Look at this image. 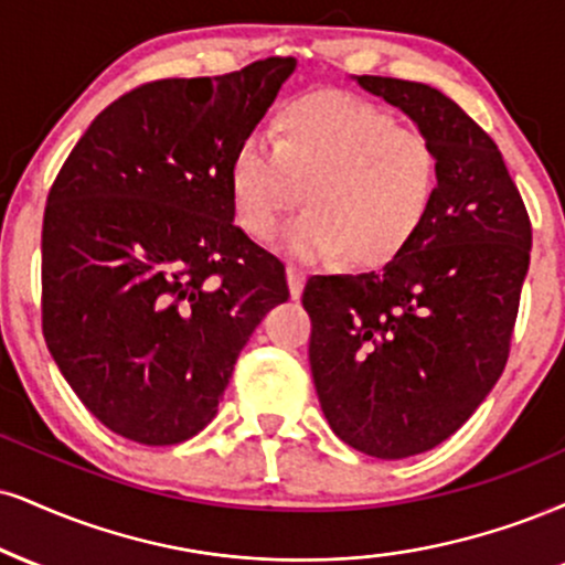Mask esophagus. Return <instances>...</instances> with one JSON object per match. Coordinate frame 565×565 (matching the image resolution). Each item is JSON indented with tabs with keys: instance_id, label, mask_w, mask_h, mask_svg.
<instances>
[{
	"instance_id": "34e87169",
	"label": "esophagus",
	"mask_w": 565,
	"mask_h": 565,
	"mask_svg": "<svg viewBox=\"0 0 565 565\" xmlns=\"http://www.w3.org/2000/svg\"><path fill=\"white\" fill-rule=\"evenodd\" d=\"M287 284H289V295L291 300H300L302 287H305V274L295 265H287Z\"/></svg>"
}]
</instances>
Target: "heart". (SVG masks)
<instances>
[{"label": "heart", "mask_w": 565, "mask_h": 565, "mask_svg": "<svg viewBox=\"0 0 565 565\" xmlns=\"http://www.w3.org/2000/svg\"><path fill=\"white\" fill-rule=\"evenodd\" d=\"M236 223L274 239L295 260H392L418 234L437 189V158L424 134L348 92H310L276 115V145L244 139L228 168Z\"/></svg>", "instance_id": "heart-1"}]
</instances>
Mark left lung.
<instances>
[{"instance_id": "obj_1", "label": "left lung", "mask_w": 565, "mask_h": 565, "mask_svg": "<svg viewBox=\"0 0 565 565\" xmlns=\"http://www.w3.org/2000/svg\"><path fill=\"white\" fill-rule=\"evenodd\" d=\"M429 139L437 189L418 234L382 270L312 276L310 371L331 431L382 460L455 434L498 384L532 253V223L494 145L450 97L355 76Z\"/></svg>"}]
</instances>
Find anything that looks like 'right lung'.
<instances>
[{"instance_id": "1", "label": "right lung", "mask_w": 565, "mask_h": 565, "mask_svg": "<svg viewBox=\"0 0 565 565\" xmlns=\"http://www.w3.org/2000/svg\"><path fill=\"white\" fill-rule=\"evenodd\" d=\"M268 57L215 78L152 81L105 107L46 196L42 316L92 416L139 445L215 418L284 265L234 223L236 147L295 73Z\"/></svg>"}]
</instances>
